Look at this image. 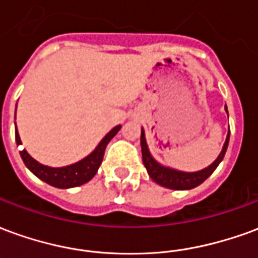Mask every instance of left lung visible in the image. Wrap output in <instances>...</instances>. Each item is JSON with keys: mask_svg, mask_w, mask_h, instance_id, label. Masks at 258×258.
<instances>
[{"mask_svg": "<svg viewBox=\"0 0 258 258\" xmlns=\"http://www.w3.org/2000/svg\"><path fill=\"white\" fill-rule=\"evenodd\" d=\"M225 110L228 113V109L225 106ZM228 142H229V131H228L227 140L225 144L222 146L221 153L218 155L214 162L211 163L209 167L203 168L200 171H195V173H185V171H178V170H174V168L166 167L162 166L160 163H157L153 157H152L151 152L148 149V144H146L145 133L144 130L141 131V149H142V162L144 166L148 170V174L151 175V178L156 182V184L162 185L164 188L168 189H177V190H185V189H192L196 188L198 185L202 182H205L206 179L210 177L213 171L218 167V164L221 163V160L225 156V152H227Z\"/></svg>", "mask_w": 258, "mask_h": 258, "instance_id": "left-lung-1", "label": "left lung"}]
</instances>
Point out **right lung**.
Returning a JSON list of instances; mask_svg holds the SVG:
<instances>
[{
  "label": "right lung",
  "instance_id": "1",
  "mask_svg": "<svg viewBox=\"0 0 258 258\" xmlns=\"http://www.w3.org/2000/svg\"><path fill=\"white\" fill-rule=\"evenodd\" d=\"M120 128H121V125H116L114 128L110 130L105 135V138L99 142V145L96 146L95 151L92 152L91 155L84 157L80 162L74 163V164L66 166V167H48V166H44L41 163L34 160L26 152V149L20 151V157L26 164V167L29 168L34 175H37L38 178L42 179L44 182L52 185V186H56V188H62V189L79 186V185L88 182L95 175L98 168L101 166L106 145L110 142L113 137L117 134ZM15 138H16V144L20 145L22 141H20L18 128H16V133H15Z\"/></svg>",
  "mask_w": 258,
  "mask_h": 258
}]
</instances>
